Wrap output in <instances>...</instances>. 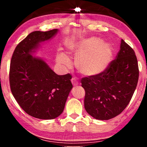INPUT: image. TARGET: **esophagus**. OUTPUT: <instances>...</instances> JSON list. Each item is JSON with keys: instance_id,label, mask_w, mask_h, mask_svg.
Masks as SVG:
<instances>
[{"instance_id": "34e87169", "label": "esophagus", "mask_w": 147, "mask_h": 147, "mask_svg": "<svg viewBox=\"0 0 147 147\" xmlns=\"http://www.w3.org/2000/svg\"><path fill=\"white\" fill-rule=\"evenodd\" d=\"M71 82L72 84H73V85L74 86H78V81L77 80L76 78H73L71 79Z\"/></svg>"}]
</instances>
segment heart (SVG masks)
Here are the masks:
<instances>
[{
	"mask_svg": "<svg viewBox=\"0 0 147 147\" xmlns=\"http://www.w3.org/2000/svg\"><path fill=\"white\" fill-rule=\"evenodd\" d=\"M69 53L77 54L74 65L79 73L87 76L100 74L108 68L113 58V48L110 44L101 41L97 38H89L78 42L69 41L65 45ZM59 63L69 66L65 56L59 54L57 57Z\"/></svg>",
	"mask_w": 147,
	"mask_h": 147,
	"instance_id": "b5f03b06",
	"label": "heart"
}]
</instances>
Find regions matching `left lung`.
<instances>
[{
	"mask_svg": "<svg viewBox=\"0 0 147 147\" xmlns=\"http://www.w3.org/2000/svg\"><path fill=\"white\" fill-rule=\"evenodd\" d=\"M139 78L135 52L121 39L120 51L105 71L81 80L85 89L84 107L94 119L108 120L123 111L130 102Z\"/></svg>",
	"mask_w": 147,
	"mask_h": 147,
	"instance_id": "1",
	"label": "left lung"
}]
</instances>
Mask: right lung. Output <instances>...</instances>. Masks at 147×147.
<instances>
[{
    "label": "right lung",
    "instance_id": "obj_1",
    "mask_svg": "<svg viewBox=\"0 0 147 147\" xmlns=\"http://www.w3.org/2000/svg\"><path fill=\"white\" fill-rule=\"evenodd\" d=\"M58 32V29L32 32L17 45L10 62L9 84L14 98L26 113L40 119L60 115L73 88L70 74L58 75L43 59L32 56L40 43Z\"/></svg>",
    "mask_w": 147,
    "mask_h": 147
}]
</instances>
